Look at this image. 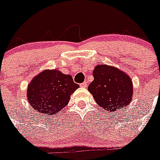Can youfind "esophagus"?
Returning a JSON list of instances; mask_svg holds the SVG:
<instances>
[{"mask_svg":"<svg viewBox=\"0 0 160 160\" xmlns=\"http://www.w3.org/2000/svg\"><path fill=\"white\" fill-rule=\"evenodd\" d=\"M80 87H81V88H86V87H87V86H88L87 81H85V82H83V83H80Z\"/></svg>","mask_w":160,"mask_h":160,"instance_id":"esophagus-1","label":"esophagus"}]
</instances>
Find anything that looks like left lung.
<instances>
[{
	"label": "left lung",
	"mask_w": 160,
	"mask_h": 160,
	"mask_svg": "<svg viewBox=\"0 0 160 160\" xmlns=\"http://www.w3.org/2000/svg\"><path fill=\"white\" fill-rule=\"evenodd\" d=\"M93 77L88 89L102 108L114 111L130 103L133 88L126 73L114 66L98 65L94 69Z\"/></svg>",
	"instance_id": "left-lung-1"
}]
</instances>
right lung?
I'll return each mask as SVG.
<instances>
[{"instance_id": "add662e5", "label": "right lung", "mask_w": 160, "mask_h": 160, "mask_svg": "<svg viewBox=\"0 0 160 160\" xmlns=\"http://www.w3.org/2000/svg\"><path fill=\"white\" fill-rule=\"evenodd\" d=\"M79 88L70 75L58 69L44 70L34 77L28 88V99L42 114L55 115L68 104L70 95Z\"/></svg>"}]
</instances>
